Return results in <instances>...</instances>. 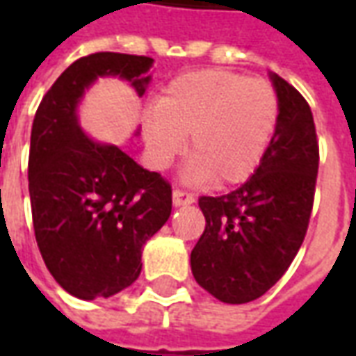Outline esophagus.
<instances>
[{
    "mask_svg": "<svg viewBox=\"0 0 356 356\" xmlns=\"http://www.w3.org/2000/svg\"><path fill=\"white\" fill-rule=\"evenodd\" d=\"M194 196L191 193H186V191H181V188H175L173 191V206H188V204H193Z\"/></svg>",
    "mask_w": 356,
    "mask_h": 356,
    "instance_id": "34e87169",
    "label": "esophagus"
}]
</instances>
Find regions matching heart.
<instances>
[{"instance_id": "obj_1", "label": "heart", "mask_w": 356, "mask_h": 356, "mask_svg": "<svg viewBox=\"0 0 356 356\" xmlns=\"http://www.w3.org/2000/svg\"><path fill=\"white\" fill-rule=\"evenodd\" d=\"M278 116L280 101L267 80L221 68L181 74L145 116L148 160L165 170L185 150L191 133L186 181L238 185L259 168Z\"/></svg>"}]
</instances>
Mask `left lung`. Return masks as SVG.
<instances>
[{
    "instance_id": "obj_1",
    "label": "left lung",
    "mask_w": 356,
    "mask_h": 356,
    "mask_svg": "<svg viewBox=\"0 0 356 356\" xmlns=\"http://www.w3.org/2000/svg\"><path fill=\"white\" fill-rule=\"evenodd\" d=\"M280 101L259 168L223 196L198 200L206 229L191 254L196 282L223 303L261 298L288 270L305 238L318 173V140L303 95L270 72Z\"/></svg>"
}]
</instances>
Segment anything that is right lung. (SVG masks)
I'll use <instances>...</instances> for the list:
<instances>
[{
  "instance_id": "right-lung-1",
  "label": "right lung",
  "mask_w": 356,
  "mask_h": 356,
  "mask_svg": "<svg viewBox=\"0 0 356 356\" xmlns=\"http://www.w3.org/2000/svg\"><path fill=\"white\" fill-rule=\"evenodd\" d=\"M152 58L93 53L60 74L38 106L28 191L43 261L74 298H110L140 275L143 246L171 213V185L116 145L81 131L76 108L97 78L118 76L143 97Z\"/></svg>"
}]
</instances>
